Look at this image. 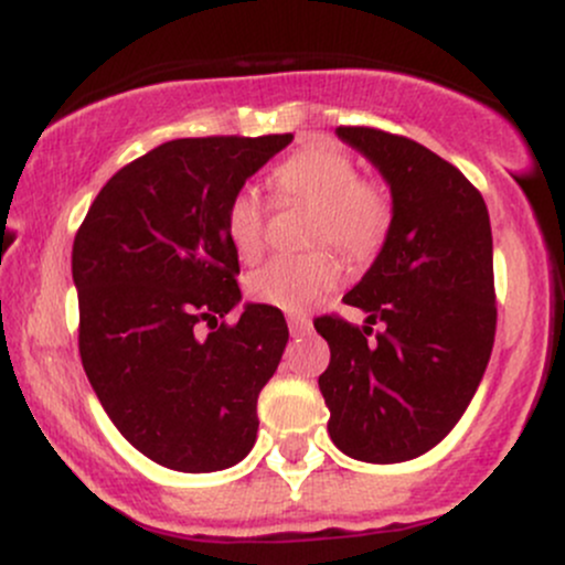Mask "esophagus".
<instances>
[{
    "label": "esophagus",
    "instance_id": "34e87169",
    "mask_svg": "<svg viewBox=\"0 0 565 565\" xmlns=\"http://www.w3.org/2000/svg\"><path fill=\"white\" fill-rule=\"evenodd\" d=\"M287 321H289V332L295 337H300L310 329V319L305 313H291Z\"/></svg>",
    "mask_w": 565,
    "mask_h": 565
}]
</instances>
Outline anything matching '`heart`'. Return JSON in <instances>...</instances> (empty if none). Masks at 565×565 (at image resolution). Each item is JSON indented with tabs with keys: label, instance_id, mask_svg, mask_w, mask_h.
I'll use <instances>...</instances> for the list:
<instances>
[{
	"label": "heart",
	"instance_id": "b5f03b06",
	"mask_svg": "<svg viewBox=\"0 0 565 565\" xmlns=\"http://www.w3.org/2000/svg\"><path fill=\"white\" fill-rule=\"evenodd\" d=\"M276 199L313 204L308 220L310 244H334L353 260L374 257L395 223V199L382 180L359 174L355 161L327 142H308L270 172ZM231 249L246 263L265 249L268 204L252 188L233 191L223 212ZM342 265L332 249L281 255L249 276V295L270 308L302 313L323 291L334 289Z\"/></svg>",
	"mask_w": 565,
	"mask_h": 565
}]
</instances>
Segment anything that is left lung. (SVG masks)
I'll list each match as a JSON object with an SVG mask.
<instances>
[{"mask_svg": "<svg viewBox=\"0 0 565 565\" xmlns=\"http://www.w3.org/2000/svg\"><path fill=\"white\" fill-rule=\"evenodd\" d=\"M337 135L387 180L395 223L366 276L342 297L366 310V327L334 313L313 321L332 350L319 377L329 436L361 462H406L459 423L494 348L489 210L457 167L404 135L374 127H337Z\"/></svg>", "mask_w": 565, "mask_h": 565, "instance_id": "left-lung-1", "label": "left lung"}]
</instances>
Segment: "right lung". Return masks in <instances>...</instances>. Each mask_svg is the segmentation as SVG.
Listing matches in <instances>:
<instances>
[{"instance_id":"obj_1","label":"right lung","mask_w":565,"mask_h":565,"mask_svg":"<svg viewBox=\"0 0 565 565\" xmlns=\"http://www.w3.org/2000/svg\"><path fill=\"white\" fill-rule=\"evenodd\" d=\"M289 142V132L161 142L100 188L76 231L82 366L121 436L170 470H225L255 446L257 395L289 329L270 305L220 321L242 300L223 212Z\"/></svg>"}]
</instances>
